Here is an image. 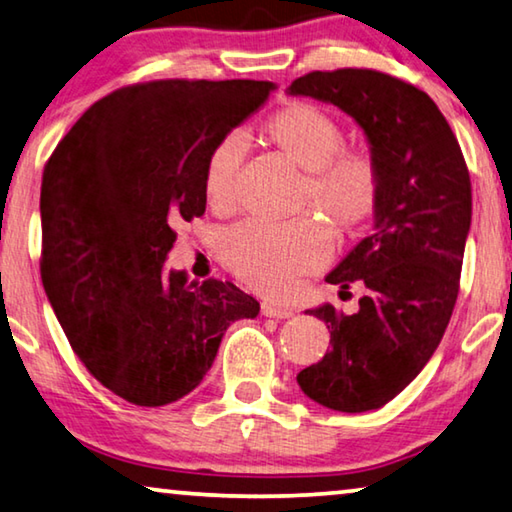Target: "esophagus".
<instances>
[{
    "mask_svg": "<svg viewBox=\"0 0 512 512\" xmlns=\"http://www.w3.org/2000/svg\"><path fill=\"white\" fill-rule=\"evenodd\" d=\"M262 314L264 316H271V319H289L291 312L289 307L285 305H275V303H262Z\"/></svg>",
    "mask_w": 512,
    "mask_h": 512,
    "instance_id": "1",
    "label": "esophagus"
}]
</instances>
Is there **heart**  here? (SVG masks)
<instances>
[{
    "instance_id": "b5f03b06",
    "label": "heart",
    "mask_w": 512,
    "mask_h": 512,
    "mask_svg": "<svg viewBox=\"0 0 512 512\" xmlns=\"http://www.w3.org/2000/svg\"><path fill=\"white\" fill-rule=\"evenodd\" d=\"M264 134L278 152L305 170L298 205H312L328 218L339 237L367 225L380 196V173L371 154L344 150V129L319 107L287 104L266 120ZM246 157L241 134H227L205 161L202 189L209 207L227 212L237 202L239 170ZM330 232L312 216L273 225L248 221L223 237V257L243 282L264 294H282L298 275L326 262Z\"/></svg>"
}]
</instances>
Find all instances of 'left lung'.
Returning a JSON list of instances; mask_svg holds the SVG:
<instances>
[{
  "mask_svg": "<svg viewBox=\"0 0 512 512\" xmlns=\"http://www.w3.org/2000/svg\"><path fill=\"white\" fill-rule=\"evenodd\" d=\"M289 95L335 104L367 136L380 173L373 232L326 282L367 294L355 314L323 303L314 314L330 330V351L296 376L312 401L339 412L383 408L431 360L458 298L472 225V182L460 145L437 104L385 72H310Z\"/></svg>",
  "mask_w": 512,
  "mask_h": 512,
  "instance_id": "8db88e82",
  "label": "left lung"
}]
</instances>
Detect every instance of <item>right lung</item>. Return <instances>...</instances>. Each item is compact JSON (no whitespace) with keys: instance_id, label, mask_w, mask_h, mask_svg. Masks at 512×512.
<instances>
[{"instance_id":"obj_1","label":"right lung","mask_w":512,"mask_h":512,"mask_svg":"<svg viewBox=\"0 0 512 512\" xmlns=\"http://www.w3.org/2000/svg\"><path fill=\"white\" fill-rule=\"evenodd\" d=\"M273 81L164 79L84 111L40 186L45 294L72 351L100 383L159 408L193 392L230 323L259 303L232 282L164 262L173 227L205 214V161L264 107Z\"/></svg>"}]
</instances>
